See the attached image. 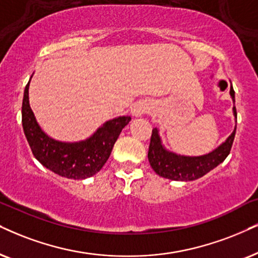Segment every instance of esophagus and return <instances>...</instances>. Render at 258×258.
I'll return each instance as SVG.
<instances>
[{"label":"esophagus","instance_id":"esophagus-1","mask_svg":"<svg viewBox=\"0 0 258 258\" xmlns=\"http://www.w3.org/2000/svg\"><path fill=\"white\" fill-rule=\"evenodd\" d=\"M148 107L145 105H143V103H137L135 106V108L132 109V115L136 116V118H138V116H142L144 115V114L148 112Z\"/></svg>","mask_w":258,"mask_h":258}]
</instances>
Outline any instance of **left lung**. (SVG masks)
I'll return each mask as SVG.
<instances>
[{
  "mask_svg": "<svg viewBox=\"0 0 258 258\" xmlns=\"http://www.w3.org/2000/svg\"><path fill=\"white\" fill-rule=\"evenodd\" d=\"M230 95L234 102V90L232 87L230 89ZM232 110L234 121L237 122L236 107L233 106ZM236 128L237 126H234L233 132L227 137V139L223 144H220L210 153L202 156H183L169 151L162 144L158 130L153 128L148 152L150 165L156 174L168 178V180L185 182L198 180V178L206 175L207 172L213 170L229 156L233 144L234 136H236Z\"/></svg>",
  "mask_w": 258,
  "mask_h": 258,
  "instance_id": "left-lung-1",
  "label": "left lung"
}]
</instances>
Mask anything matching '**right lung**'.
Here are the masks:
<instances>
[{
	"instance_id": "1",
	"label": "right lung",
	"mask_w": 258,
	"mask_h": 258,
	"mask_svg": "<svg viewBox=\"0 0 258 258\" xmlns=\"http://www.w3.org/2000/svg\"><path fill=\"white\" fill-rule=\"evenodd\" d=\"M29 82L25 88L22 101V127L34 157L61 177L84 180L97 174L109 158L120 132L131 121V116L108 120L84 140L59 142L48 137L37 122L29 106Z\"/></svg>"
}]
</instances>
